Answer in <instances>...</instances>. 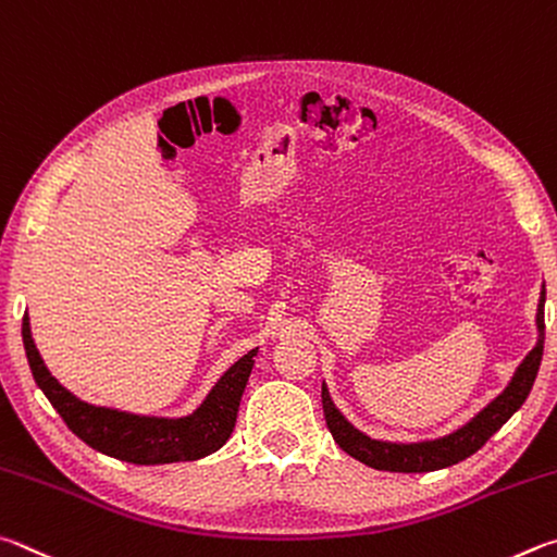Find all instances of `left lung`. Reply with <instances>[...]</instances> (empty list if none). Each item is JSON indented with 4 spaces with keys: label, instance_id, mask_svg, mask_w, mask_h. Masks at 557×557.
I'll list each match as a JSON object with an SVG mask.
<instances>
[{
    "label": "left lung",
    "instance_id": "1",
    "mask_svg": "<svg viewBox=\"0 0 557 557\" xmlns=\"http://www.w3.org/2000/svg\"><path fill=\"white\" fill-rule=\"evenodd\" d=\"M543 304H545V288L539 304V330H541L539 345H535L531 349V355L523 359V364L511 379V384L506 386V392L496 398V401L486 406L480 416L472 418L465 428H460V431L433 443H418V445L379 443L355 431V428L337 413V408L333 406V401H330V396L323 386V413H325L330 433L335 437V443L343 447L347 455H352L355 460L384 472H433V470H443V467L467 460V457L474 455L480 447H484L486 441H490V437L499 431V428L509 421L516 411H519L531 394L535 374H539L541 359H543V339H545Z\"/></svg>",
    "mask_w": 557,
    "mask_h": 557
}]
</instances>
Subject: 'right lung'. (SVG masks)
Here are the masks:
<instances>
[{
  "instance_id": "add662e5",
  "label": "right lung",
  "mask_w": 557,
  "mask_h": 557,
  "mask_svg": "<svg viewBox=\"0 0 557 557\" xmlns=\"http://www.w3.org/2000/svg\"><path fill=\"white\" fill-rule=\"evenodd\" d=\"M22 337L36 384L41 386V392L65 425L92 450L132 465L198 460V457L220 450L232 435L244 386H247L253 367V355H257V349H251L239 362H234L193 416L169 421V418L120 413L81 401L48 374L32 339L26 315L22 323Z\"/></svg>"
}]
</instances>
